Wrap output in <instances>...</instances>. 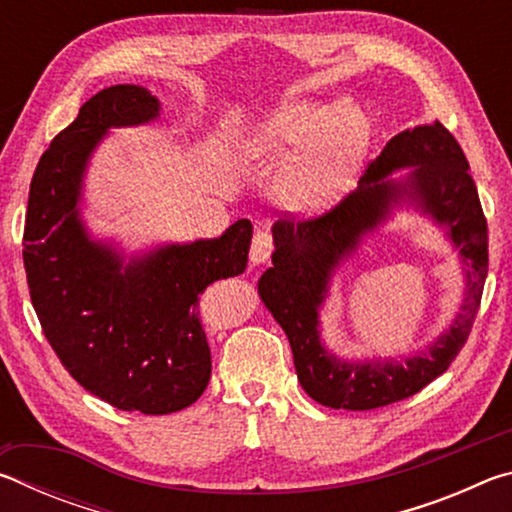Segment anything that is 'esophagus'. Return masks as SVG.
<instances>
[{"mask_svg":"<svg viewBox=\"0 0 512 512\" xmlns=\"http://www.w3.org/2000/svg\"><path fill=\"white\" fill-rule=\"evenodd\" d=\"M273 253V235L268 230H259L253 246H250V266H262L271 259Z\"/></svg>","mask_w":512,"mask_h":512,"instance_id":"1","label":"esophagus"}]
</instances>
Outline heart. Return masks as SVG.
Wrapping results in <instances>:
<instances>
[{"instance_id": "obj_1", "label": "heart", "mask_w": 512, "mask_h": 512, "mask_svg": "<svg viewBox=\"0 0 512 512\" xmlns=\"http://www.w3.org/2000/svg\"><path fill=\"white\" fill-rule=\"evenodd\" d=\"M370 121L350 101H291L268 112L239 137L241 171L282 167L277 201L291 212H316L348 194L366 158Z\"/></svg>"}]
</instances>
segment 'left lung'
<instances>
[{
    "label": "left lung",
    "instance_id": "8db88e82",
    "mask_svg": "<svg viewBox=\"0 0 512 512\" xmlns=\"http://www.w3.org/2000/svg\"><path fill=\"white\" fill-rule=\"evenodd\" d=\"M400 168L410 171L393 179ZM429 215L459 250L466 273L462 311L447 333L404 364L394 360L348 362L329 353L317 314L335 268L395 206ZM273 266L259 277V298L287 334L305 393L329 409L370 411L406 400L449 368L470 336L488 275V223L470 176V164L454 135L440 124L406 128L334 210L318 219H280L273 225Z\"/></svg>",
    "mask_w": 512,
    "mask_h": 512
}]
</instances>
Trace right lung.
<instances>
[{
	"label": "right lung",
	"mask_w": 512,
	"mask_h": 512,
	"mask_svg": "<svg viewBox=\"0 0 512 512\" xmlns=\"http://www.w3.org/2000/svg\"><path fill=\"white\" fill-rule=\"evenodd\" d=\"M160 117L140 85H112L85 101L33 173L24 268L47 341L79 384L121 411L164 415L194 404L212 375L198 296L246 271L253 223L221 237L164 244L128 257L90 237L81 219L83 178L110 128Z\"/></svg>",
	"instance_id": "1"
}]
</instances>
